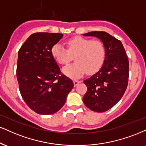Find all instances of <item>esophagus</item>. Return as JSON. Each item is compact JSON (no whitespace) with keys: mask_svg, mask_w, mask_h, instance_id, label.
<instances>
[{"mask_svg":"<svg viewBox=\"0 0 146 146\" xmlns=\"http://www.w3.org/2000/svg\"><path fill=\"white\" fill-rule=\"evenodd\" d=\"M81 82L80 80H74V87H76V86L78 85V84L80 83V82Z\"/></svg>","mask_w":146,"mask_h":146,"instance_id":"esophagus-1","label":"esophagus"}]
</instances>
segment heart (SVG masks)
Listing matches in <instances>:
<instances>
[{
  "label": "heart",
  "mask_w": 146,
  "mask_h": 146,
  "mask_svg": "<svg viewBox=\"0 0 146 146\" xmlns=\"http://www.w3.org/2000/svg\"><path fill=\"white\" fill-rule=\"evenodd\" d=\"M68 50L61 43H55L51 48V55L57 63L66 64L74 57L76 62L68 65L62 69L66 76L79 78L87 72L95 73L103 66L106 55V47L100 40H93L81 36H76L67 41Z\"/></svg>",
  "instance_id": "b5f03b06"
}]
</instances>
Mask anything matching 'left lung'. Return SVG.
Instances as JSON below:
<instances>
[{
    "label": "left lung",
    "mask_w": 146,
    "mask_h": 146,
    "mask_svg": "<svg viewBox=\"0 0 146 146\" xmlns=\"http://www.w3.org/2000/svg\"><path fill=\"white\" fill-rule=\"evenodd\" d=\"M98 38L104 43L106 55L100 70L84 80L87 91L83 102L88 108L97 112L108 110L123 96L129 78V60L123 44L106 32L93 31L83 34Z\"/></svg>",
    "instance_id": "obj_1"
}]
</instances>
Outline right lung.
I'll use <instances>...</instances> for the list:
<instances>
[{"label": "right lung", "instance_id": "obj_1", "mask_svg": "<svg viewBox=\"0 0 146 146\" xmlns=\"http://www.w3.org/2000/svg\"><path fill=\"white\" fill-rule=\"evenodd\" d=\"M62 34L38 32L30 35L18 52L17 78L19 91L28 107L39 114L59 111L74 87L62 74L51 48Z\"/></svg>", "mask_w": 146, "mask_h": 146}]
</instances>
